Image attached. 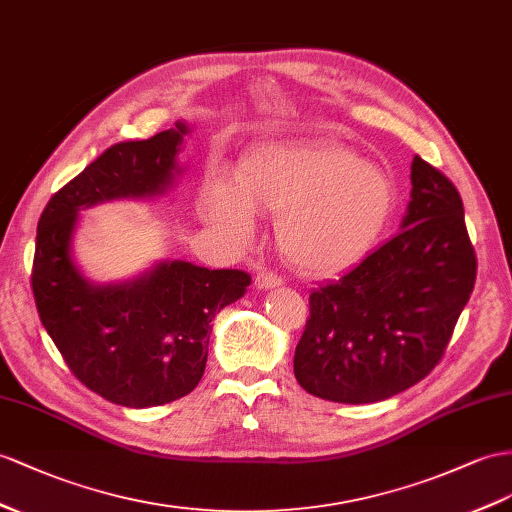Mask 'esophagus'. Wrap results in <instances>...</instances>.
I'll return each instance as SVG.
<instances>
[{
	"label": "esophagus",
	"instance_id": "34e87169",
	"mask_svg": "<svg viewBox=\"0 0 512 512\" xmlns=\"http://www.w3.org/2000/svg\"><path fill=\"white\" fill-rule=\"evenodd\" d=\"M283 283V279L279 274L268 272V270H259L257 277H255V285L257 290H270V287H279Z\"/></svg>",
	"mask_w": 512,
	"mask_h": 512
}]
</instances>
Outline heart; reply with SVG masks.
<instances>
[{
    "label": "heart",
    "instance_id": "heart-1",
    "mask_svg": "<svg viewBox=\"0 0 512 512\" xmlns=\"http://www.w3.org/2000/svg\"><path fill=\"white\" fill-rule=\"evenodd\" d=\"M393 205L389 179L331 142H290L246 155L235 190L207 194V218L233 242L255 238L257 214L279 218L283 255L309 277L355 266L381 238Z\"/></svg>",
    "mask_w": 512,
    "mask_h": 512
}]
</instances>
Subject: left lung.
I'll return each instance as SVG.
<instances>
[{"label": "left lung", "instance_id": "left-lung-1", "mask_svg": "<svg viewBox=\"0 0 512 512\" xmlns=\"http://www.w3.org/2000/svg\"><path fill=\"white\" fill-rule=\"evenodd\" d=\"M411 183L396 238L309 296L294 374L311 396L387 400L426 378L450 344L474 292L476 251L454 183L419 155Z\"/></svg>", "mask_w": 512, "mask_h": 512}]
</instances>
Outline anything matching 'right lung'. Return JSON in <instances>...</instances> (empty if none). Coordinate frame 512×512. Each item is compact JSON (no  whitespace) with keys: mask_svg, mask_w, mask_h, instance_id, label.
I'll list each match as a JSON object with an SVG mask.
<instances>
[{"mask_svg":"<svg viewBox=\"0 0 512 512\" xmlns=\"http://www.w3.org/2000/svg\"><path fill=\"white\" fill-rule=\"evenodd\" d=\"M186 131L177 123L149 140L114 144L51 196L36 229L38 318L77 381L129 409L168 404L199 385L214 316L251 283L244 270L170 261L131 283L93 285L73 264L77 212L123 196L162 194Z\"/></svg>","mask_w":512,"mask_h":512,"instance_id":"add662e5","label":"right lung"}]
</instances>
